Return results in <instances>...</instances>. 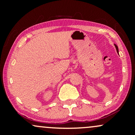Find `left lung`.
<instances>
[{
  "label": "left lung",
  "instance_id": "obj_1",
  "mask_svg": "<svg viewBox=\"0 0 135 135\" xmlns=\"http://www.w3.org/2000/svg\"><path fill=\"white\" fill-rule=\"evenodd\" d=\"M115 48H116V50H117V52H118V53L119 54V51H118V46H117L116 45H115Z\"/></svg>",
  "mask_w": 135,
  "mask_h": 135
}]
</instances>
